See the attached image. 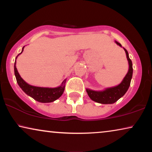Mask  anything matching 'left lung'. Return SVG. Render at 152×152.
Masks as SVG:
<instances>
[{"label":"left lung","mask_w":152,"mask_h":152,"mask_svg":"<svg viewBox=\"0 0 152 152\" xmlns=\"http://www.w3.org/2000/svg\"><path fill=\"white\" fill-rule=\"evenodd\" d=\"M115 43L119 46L122 47V45L118 41H115ZM126 53V58L129 63V70L123 80L118 86L107 88L103 91H93L89 88H86V92L89 97L93 101L97 103L108 104H113L125 94L130 86L131 80L133 75L132 61L129 57V53L125 48H124Z\"/></svg>","instance_id":"obj_1"}]
</instances>
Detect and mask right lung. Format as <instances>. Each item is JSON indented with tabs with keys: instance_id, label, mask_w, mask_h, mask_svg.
<instances>
[{
	"instance_id": "1",
	"label": "right lung",
	"mask_w": 152,
	"mask_h": 152,
	"mask_svg": "<svg viewBox=\"0 0 152 152\" xmlns=\"http://www.w3.org/2000/svg\"><path fill=\"white\" fill-rule=\"evenodd\" d=\"M24 47L25 46L23 47L21 53L18 54L17 57H16V60L17 59L18 56L23 53ZM14 75H15L16 82H17L18 86H20L23 91L29 96L32 97L35 100L41 103H49L55 101L56 99L59 98L61 96L64 91V88H65L66 79L63 81V82L59 86L55 87V88L34 86L28 84L23 80V78L18 73L17 68L16 67V61L14 63Z\"/></svg>"
}]
</instances>
